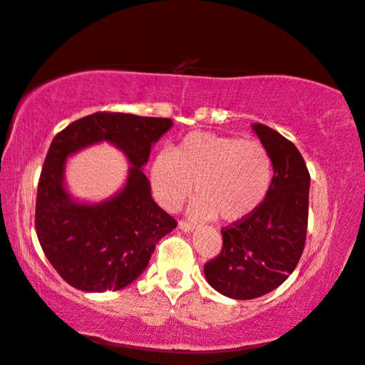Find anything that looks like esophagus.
<instances>
[{
    "mask_svg": "<svg viewBox=\"0 0 365 365\" xmlns=\"http://www.w3.org/2000/svg\"><path fill=\"white\" fill-rule=\"evenodd\" d=\"M178 227L185 230V232H193V230L196 229V225L193 222H188V221H180L178 222Z\"/></svg>",
    "mask_w": 365,
    "mask_h": 365,
    "instance_id": "1",
    "label": "esophagus"
}]
</instances>
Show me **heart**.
<instances>
[{
	"label": "heart",
	"instance_id": "heart-1",
	"mask_svg": "<svg viewBox=\"0 0 365 365\" xmlns=\"http://www.w3.org/2000/svg\"><path fill=\"white\" fill-rule=\"evenodd\" d=\"M154 192L162 206L175 210L192 192L196 217L239 221L263 203L273 182V160L262 143L195 131L170 153L155 158Z\"/></svg>",
	"mask_w": 365,
	"mask_h": 365
}]
</instances>
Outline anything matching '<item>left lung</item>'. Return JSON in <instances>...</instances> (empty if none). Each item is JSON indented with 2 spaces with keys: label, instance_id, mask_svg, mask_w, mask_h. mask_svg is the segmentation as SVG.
<instances>
[{
  "label": "left lung",
  "instance_id": "8db88e82",
  "mask_svg": "<svg viewBox=\"0 0 365 365\" xmlns=\"http://www.w3.org/2000/svg\"><path fill=\"white\" fill-rule=\"evenodd\" d=\"M273 160V182L255 211L222 227V248L205 264L222 296L250 300L274 291L302 257L309 222L310 173L294 143L269 126L252 125Z\"/></svg>",
  "mask_w": 365,
  "mask_h": 365
}]
</instances>
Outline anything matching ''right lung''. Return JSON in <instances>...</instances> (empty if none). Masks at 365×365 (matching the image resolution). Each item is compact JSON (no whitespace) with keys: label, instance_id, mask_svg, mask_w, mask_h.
I'll return each instance as SVG.
<instances>
[{"label":"right lung","instance_id":"add662e5","mask_svg":"<svg viewBox=\"0 0 365 365\" xmlns=\"http://www.w3.org/2000/svg\"><path fill=\"white\" fill-rule=\"evenodd\" d=\"M170 118L97 112L73 121L50 144L40 173L36 230L45 257L84 292L123 289L148 268L155 244L177 221L153 200L143 165ZM117 145L132 164L125 187L101 204H79L64 187L69 155L92 143Z\"/></svg>","mask_w":365,"mask_h":365}]
</instances>
